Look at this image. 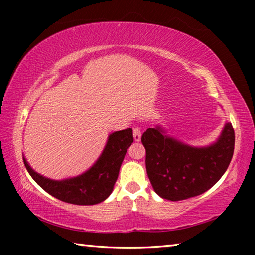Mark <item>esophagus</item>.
Instances as JSON below:
<instances>
[{
    "instance_id": "34e87169",
    "label": "esophagus",
    "mask_w": 255,
    "mask_h": 255,
    "mask_svg": "<svg viewBox=\"0 0 255 255\" xmlns=\"http://www.w3.org/2000/svg\"><path fill=\"white\" fill-rule=\"evenodd\" d=\"M141 137V131L139 127H135L133 128V139L135 141H139Z\"/></svg>"
}]
</instances>
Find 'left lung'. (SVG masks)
I'll return each mask as SVG.
<instances>
[{
	"instance_id": "left-lung-1",
	"label": "left lung",
	"mask_w": 255,
	"mask_h": 255,
	"mask_svg": "<svg viewBox=\"0 0 255 255\" xmlns=\"http://www.w3.org/2000/svg\"><path fill=\"white\" fill-rule=\"evenodd\" d=\"M141 143L154 191L163 199L179 201L199 196L218 182L232 161L235 133L232 124L226 123L216 143L192 147L157 126L143 133Z\"/></svg>"
}]
</instances>
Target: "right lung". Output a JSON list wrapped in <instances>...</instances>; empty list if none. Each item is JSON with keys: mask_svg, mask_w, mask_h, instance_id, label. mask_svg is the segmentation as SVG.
<instances>
[{"mask_svg": "<svg viewBox=\"0 0 255 255\" xmlns=\"http://www.w3.org/2000/svg\"><path fill=\"white\" fill-rule=\"evenodd\" d=\"M133 143L132 129L112 132L100 157L91 169L75 178L56 181L34 172L23 158L24 166L38 185L64 202L90 206L106 200L114 190L119 170L129 146Z\"/></svg>", "mask_w": 255, "mask_h": 255, "instance_id": "add662e5", "label": "right lung"}]
</instances>
